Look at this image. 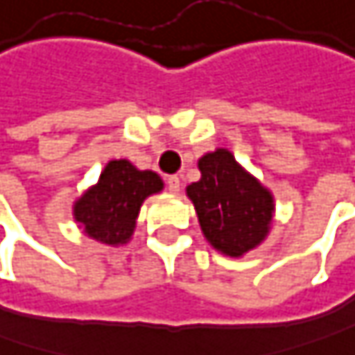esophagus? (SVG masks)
Segmentation results:
<instances>
[{
    "label": "esophagus",
    "instance_id": "obj_1",
    "mask_svg": "<svg viewBox=\"0 0 355 355\" xmlns=\"http://www.w3.org/2000/svg\"><path fill=\"white\" fill-rule=\"evenodd\" d=\"M167 190L171 193H178L180 191V178L178 175H169L167 178Z\"/></svg>",
    "mask_w": 355,
    "mask_h": 355
}]
</instances>
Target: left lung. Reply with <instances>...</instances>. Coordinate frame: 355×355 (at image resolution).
<instances>
[{
	"label": "left lung",
	"instance_id": "left-lung-1",
	"mask_svg": "<svg viewBox=\"0 0 355 355\" xmlns=\"http://www.w3.org/2000/svg\"><path fill=\"white\" fill-rule=\"evenodd\" d=\"M202 178L186 188L206 241L226 257H242L265 241L272 193L242 167L228 149L200 157Z\"/></svg>",
	"mask_w": 355,
	"mask_h": 355
}]
</instances>
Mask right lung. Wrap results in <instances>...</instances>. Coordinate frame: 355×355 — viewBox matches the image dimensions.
<instances>
[{"instance_id":"add662e5","label":"right lung","mask_w":355,"mask_h":355,"mask_svg":"<svg viewBox=\"0 0 355 355\" xmlns=\"http://www.w3.org/2000/svg\"><path fill=\"white\" fill-rule=\"evenodd\" d=\"M162 190L164 182L155 171H141L127 159H113L98 182L74 202V220L94 241L125 244L135 230L143 200Z\"/></svg>"}]
</instances>
